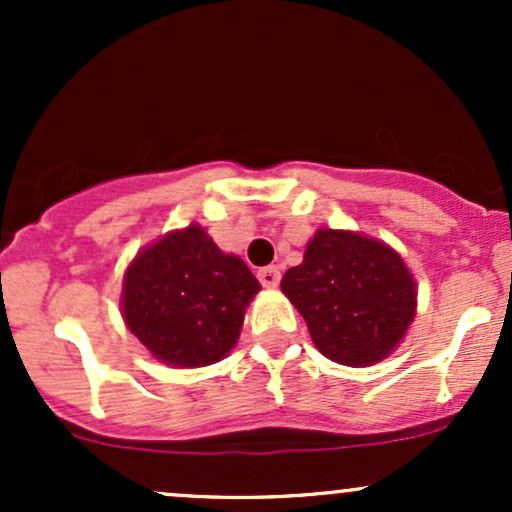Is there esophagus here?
I'll list each match as a JSON object with an SVG mask.
<instances>
[{
    "label": "esophagus",
    "mask_w": 512,
    "mask_h": 512,
    "mask_svg": "<svg viewBox=\"0 0 512 512\" xmlns=\"http://www.w3.org/2000/svg\"><path fill=\"white\" fill-rule=\"evenodd\" d=\"M257 279H260L262 286H269V289H272V286H276L281 281L279 267H274V264H269V267H262L260 272H257Z\"/></svg>",
    "instance_id": "esophagus-1"
}]
</instances>
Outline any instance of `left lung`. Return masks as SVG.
Returning <instances> with one entry per match:
<instances>
[{"label": "left lung", "instance_id": "8db88e82", "mask_svg": "<svg viewBox=\"0 0 512 512\" xmlns=\"http://www.w3.org/2000/svg\"><path fill=\"white\" fill-rule=\"evenodd\" d=\"M317 349L342 366H370L399 344L414 320L407 264L380 240L322 228L303 264L281 279Z\"/></svg>", "mask_w": 512, "mask_h": 512}]
</instances>
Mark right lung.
<instances>
[{
  "label": "right lung",
  "instance_id": "obj_1",
  "mask_svg": "<svg viewBox=\"0 0 512 512\" xmlns=\"http://www.w3.org/2000/svg\"><path fill=\"white\" fill-rule=\"evenodd\" d=\"M260 281L240 257L223 255L199 226L175 231L129 264L122 310L129 332L178 368L221 361L238 342Z\"/></svg>",
  "mask_w": 512,
  "mask_h": 512
}]
</instances>
